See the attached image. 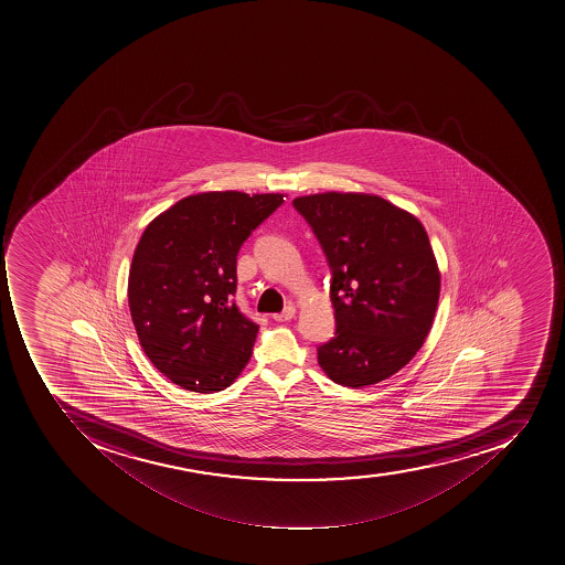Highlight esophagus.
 Masks as SVG:
<instances>
[{
	"instance_id": "34e87169",
	"label": "esophagus",
	"mask_w": 565,
	"mask_h": 565,
	"mask_svg": "<svg viewBox=\"0 0 565 565\" xmlns=\"http://www.w3.org/2000/svg\"><path fill=\"white\" fill-rule=\"evenodd\" d=\"M296 308L292 307V305H289V307H285L284 312L281 313H275L273 316V319L278 322H287L290 321V319L295 318Z\"/></svg>"
}]
</instances>
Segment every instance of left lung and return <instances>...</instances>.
Segmentation results:
<instances>
[{
	"label": "left lung",
	"instance_id": "8db88e82",
	"mask_svg": "<svg viewBox=\"0 0 565 565\" xmlns=\"http://www.w3.org/2000/svg\"><path fill=\"white\" fill-rule=\"evenodd\" d=\"M331 270L335 337L318 348L328 379L359 388L405 367L434 324L440 273L420 221L360 192L296 198Z\"/></svg>",
	"mask_w": 565,
	"mask_h": 565
}]
</instances>
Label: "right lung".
Here are the masks:
<instances>
[{
    "label": "right lung",
    "instance_id": "right-lung-1",
    "mask_svg": "<svg viewBox=\"0 0 565 565\" xmlns=\"http://www.w3.org/2000/svg\"><path fill=\"white\" fill-rule=\"evenodd\" d=\"M284 194L201 192L154 217L137 244L128 305L140 345L163 376L211 394L252 359L258 324L234 296L237 255Z\"/></svg>",
    "mask_w": 565,
    "mask_h": 565
}]
</instances>
